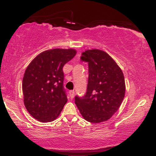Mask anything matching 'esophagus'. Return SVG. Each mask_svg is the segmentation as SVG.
I'll return each mask as SVG.
<instances>
[{
    "label": "esophagus",
    "mask_w": 156,
    "mask_h": 156,
    "mask_svg": "<svg viewBox=\"0 0 156 156\" xmlns=\"http://www.w3.org/2000/svg\"><path fill=\"white\" fill-rule=\"evenodd\" d=\"M74 95H75L74 91H69V98H70L71 99H73V98H74Z\"/></svg>",
    "instance_id": "1"
}]
</instances>
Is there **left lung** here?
I'll return each mask as SVG.
<instances>
[{
  "label": "left lung",
  "mask_w": 156,
  "mask_h": 156,
  "mask_svg": "<svg viewBox=\"0 0 156 156\" xmlns=\"http://www.w3.org/2000/svg\"><path fill=\"white\" fill-rule=\"evenodd\" d=\"M80 61L88 63V84L84 96L75 97V103L82 117L89 122L108 120L124 99L122 71L108 53L101 50L83 52Z\"/></svg>",
  "instance_id": "1"
}]
</instances>
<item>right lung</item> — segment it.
<instances>
[{"instance_id":"obj_1","label":"right lung","mask_w":156,"mask_h":156,"mask_svg":"<svg viewBox=\"0 0 156 156\" xmlns=\"http://www.w3.org/2000/svg\"><path fill=\"white\" fill-rule=\"evenodd\" d=\"M76 54L74 49L48 50L37 55L26 68L22 84L24 104L39 122L54 120L67 102L62 69Z\"/></svg>"}]
</instances>
